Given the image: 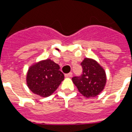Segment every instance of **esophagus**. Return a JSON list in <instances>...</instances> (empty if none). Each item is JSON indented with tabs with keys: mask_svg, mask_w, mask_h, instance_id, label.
Returning <instances> with one entry per match:
<instances>
[{
	"mask_svg": "<svg viewBox=\"0 0 132 132\" xmlns=\"http://www.w3.org/2000/svg\"><path fill=\"white\" fill-rule=\"evenodd\" d=\"M72 72H70V73H67V74H65V77H66V78H72Z\"/></svg>",
	"mask_w": 132,
	"mask_h": 132,
	"instance_id": "obj_1",
	"label": "esophagus"
}]
</instances>
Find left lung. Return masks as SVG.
<instances>
[{
    "mask_svg": "<svg viewBox=\"0 0 132 132\" xmlns=\"http://www.w3.org/2000/svg\"><path fill=\"white\" fill-rule=\"evenodd\" d=\"M81 65L83 73L80 77H73L72 81L81 94L86 98L99 95L106 82V72L95 60L85 58Z\"/></svg>",
    "mask_w": 132,
    "mask_h": 132,
    "instance_id": "8db88e82",
    "label": "left lung"
}]
</instances>
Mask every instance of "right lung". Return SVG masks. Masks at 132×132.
I'll use <instances>...</instances> for the list:
<instances>
[{"instance_id": "1", "label": "right lung", "mask_w": 132, "mask_h": 132, "mask_svg": "<svg viewBox=\"0 0 132 132\" xmlns=\"http://www.w3.org/2000/svg\"><path fill=\"white\" fill-rule=\"evenodd\" d=\"M59 70V65L49 59L33 64L26 75L28 88L41 97L51 95L64 79V76Z\"/></svg>"}]
</instances>
